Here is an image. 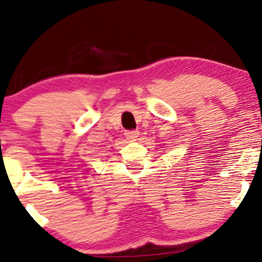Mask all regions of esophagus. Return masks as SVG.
<instances>
[{
	"label": "esophagus",
	"instance_id": "obj_1",
	"mask_svg": "<svg viewBox=\"0 0 262 262\" xmlns=\"http://www.w3.org/2000/svg\"><path fill=\"white\" fill-rule=\"evenodd\" d=\"M124 136H125L126 139L129 140V142H136V140L140 136V132H138V130H128V132H125Z\"/></svg>",
	"mask_w": 262,
	"mask_h": 262
}]
</instances>
